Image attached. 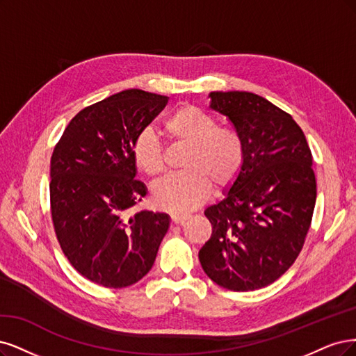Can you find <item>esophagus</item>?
Here are the masks:
<instances>
[{
  "instance_id": "esophagus-1",
  "label": "esophagus",
  "mask_w": 356,
  "mask_h": 356,
  "mask_svg": "<svg viewBox=\"0 0 356 356\" xmlns=\"http://www.w3.org/2000/svg\"><path fill=\"white\" fill-rule=\"evenodd\" d=\"M189 217H191V214H188V213H173L171 214V220H173V223L179 225V223L186 222Z\"/></svg>"
}]
</instances>
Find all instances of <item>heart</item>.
I'll list each match as a JSON object with an SVG mask.
<instances>
[{"instance_id": "heart-1", "label": "heart", "mask_w": 356, "mask_h": 356, "mask_svg": "<svg viewBox=\"0 0 356 356\" xmlns=\"http://www.w3.org/2000/svg\"><path fill=\"white\" fill-rule=\"evenodd\" d=\"M164 131L171 139L191 143V147L183 161L188 170L170 175L154 186V201L159 209L189 211L209 198L211 181L217 188H226L241 173L245 159L243 139L235 130L219 127L209 112L180 106L165 118ZM131 156L147 176L164 171L163 146L152 130H142L134 137Z\"/></svg>"}]
</instances>
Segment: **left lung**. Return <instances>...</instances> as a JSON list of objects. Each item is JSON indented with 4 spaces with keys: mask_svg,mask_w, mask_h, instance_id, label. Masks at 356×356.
<instances>
[{
    "mask_svg": "<svg viewBox=\"0 0 356 356\" xmlns=\"http://www.w3.org/2000/svg\"><path fill=\"white\" fill-rule=\"evenodd\" d=\"M210 108L245 146L241 173L204 211L213 226L200 250L204 272L232 291L277 281L303 248L316 201L312 154L290 113L248 91H211Z\"/></svg>",
    "mask_w": 356,
    "mask_h": 356,
    "instance_id": "obj_1",
    "label": "left lung"
}]
</instances>
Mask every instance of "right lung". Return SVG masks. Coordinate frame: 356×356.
<instances>
[{
    "label": "right lung",
    "mask_w": 356,
    "mask_h": 356,
    "mask_svg": "<svg viewBox=\"0 0 356 356\" xmlns=\"http://www.w3.org/2000/svg\"><path fill=\"white\" fill-rule=\"evenodd\" d=\"M168 97L124 90L79 111L50 163V204L57 241L87 280L122 289L151 270L170 226L165 213L130 214L147 189L136 180L134 137Z\"/></svg>",
    "instance_id": "add662e5"
}]
</instances>
